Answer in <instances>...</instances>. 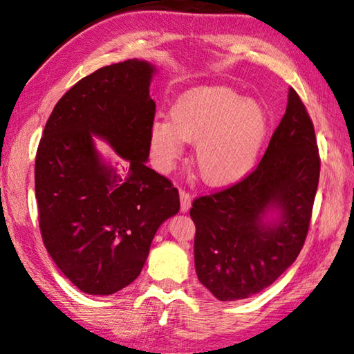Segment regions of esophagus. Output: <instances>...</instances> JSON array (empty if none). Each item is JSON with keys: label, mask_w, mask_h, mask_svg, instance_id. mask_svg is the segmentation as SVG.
I'll use <instances>...</instances> for the list:
<instances>
[{"label": "esophagus", "mask_w": 354, "mask_h": 354, "mask_svg": "<svg viewBox=\"0 0 354 354\" xmlns=\"http://www.w3.org/2000/svg\"><path fill=\"white\" fill-rule=\"evenodd\" d=\"M180 209H182V213H187V212H189V208H191V196H189V193L188 191H185V189H180Z\"/></svg>", "instance_id": "1"}]
</instances>
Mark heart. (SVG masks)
Listing matches in <instances>:
<instances>
[{
  "mask_svg": "<svg viewBox=\"0 0 354 354\" xmlns=\"http://www.w3.org/2000/svg\"><path fill=\"white\" fill-rule=\"evenodd\" d=\"M269 133L263 105L221 86L196 88L177 99L169 121L155 120L149 146L161 172L171 171L194 145V165L209 187H232L255 167Z\"/></svg>",
  "mask_w": 354,
  "mask_h": 354,
  "instance_id": "b5f03b06",
  "label": "heart"
}]
</instances>
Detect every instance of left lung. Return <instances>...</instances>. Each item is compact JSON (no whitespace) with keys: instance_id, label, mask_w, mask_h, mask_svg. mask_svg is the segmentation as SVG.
Returning a JSON list of instances; mask_svg holds the SVG:
<instances>
[{"instance_id":"8db88e82","label":"left lung","mask_w":354,"mask_h":354,"mask_svg":"<svg viewBox=\"0 0 354 354\" xmlns=\"http://www.w3.org/2000/svg\"><path fill=\"white\" fill-rule=\"evenodd\" d=\"M320 158L311 118L294 88L263 160L244 180L193 202L194 264L221 301L270 286L305 244Z\"/></svg>"}]
</instances>
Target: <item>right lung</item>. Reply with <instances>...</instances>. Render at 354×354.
I'll use <instances>...</instances> for the list:
<instances>
[{
	"instance_id": "right-lung-1",
	"label": "right lung",
	"mask_w": 354,
	"mask_h": 354,
	"mask_svg": "<svg viewBox=\"0 0 354 354\" xmlns=\"http://www.w3.org/2000/svg\"><path fill=\"white\" fill-rule=\"evenodd\" d=\"M155 73V65L132 59L80 79L55 104L37 149L43 243L85 294L110 295L129 286L158 227L180 209L177 188L146 166ZM95 138L122 163L105 160Z\"/></svg>"
}]
</instances>
